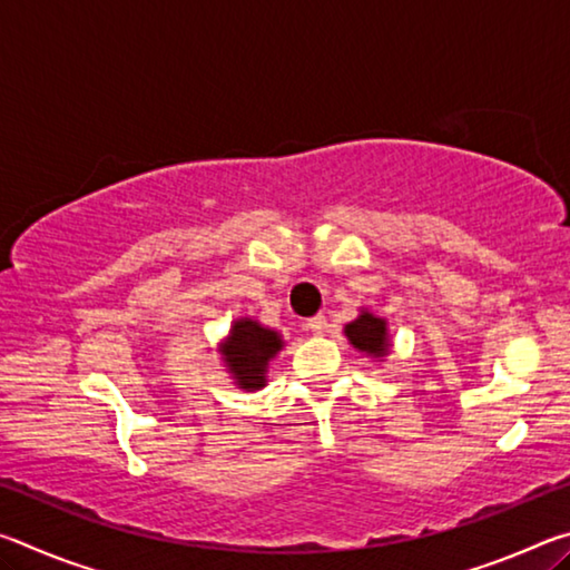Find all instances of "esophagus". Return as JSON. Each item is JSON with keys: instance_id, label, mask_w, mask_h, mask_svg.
Segmentation results:
<instances>
[{"instance_id": "1", "label": "esophagus", "mask_w": 570, "mask_h": 570, "mask_svg": "<svg viewBox=\"0 0 570 570\" xmlns=\"http://www.w3.org/2000/svg\"><path fill=\"white\" fill-rule=\"evenodd\" d=\"M306 330L312 332L314 336H324V332H326V316H322V314L312 316V320L306 322Z\"/></svg>"}]
</instances>
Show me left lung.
Listing matches in <instances>:
<instances>
[{
    "label": "left lung",
    "instance_id": "8db88e82",
    "mask_svg": "<svg viewBox=\"0 0 570 570\" xmlns=\"http://www.w3.org/2000/svg\"><path fill=\"white\" fill-rule=\"evenodd\" d=\"M344 336L356 352L370 356L374 362H384L392 352V334L384 316L372 314L370 308H360V316L344 326Z\"/></svg>",
    "mask_w": 570,
    "mask_h": 570
}]
</instances>
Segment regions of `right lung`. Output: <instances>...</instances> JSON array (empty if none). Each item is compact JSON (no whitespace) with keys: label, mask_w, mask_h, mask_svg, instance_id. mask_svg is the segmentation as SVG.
I'll list each match as a JSON object with an SVG mask.
<instances>
[{"label":"right lung","mask_w":570,"mask_h":570,"mask_svg":"<svg viewBox=\"0 0 570 570\" xmlns=\"http://www.w3.org/2000/svg\"><path fill=\"white\" fill-rule=\"evenodd\" d=\"M286 346L284 334L250 316L230 322L228 336L218 344L220 362L238 390L256 392L266 387L268 364Z\"/></svg>","instance_id":"obj_1"}]
</instances>
